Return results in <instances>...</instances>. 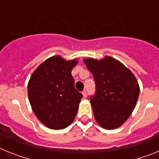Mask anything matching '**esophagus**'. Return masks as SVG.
<instances>
[{
  "mask_svg": "<svg viewBox=\"0 0 159 159\" xmlns=\"http://www.w3.org/2000/svg\"><path fill=\"white\" fill-rule=\"evenodd\" d=\"M82 94H83V96H84V98H86V97H87V92L85 91V90H84V91H83Z\"/></svg>",
  "mask_w": 159,
  "mask_h": 159,
  "instance_id": "esophagus-1",
  "label": "esophagus"
}]
</instances>
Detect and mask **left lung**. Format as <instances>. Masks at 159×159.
<instances>
[{"label": "left lung", "instance_id": "1", "mask_svg": "<svg viewBox=\"0 0 159 159\" xmlns=\"http://www.w3.org/2000/svg\"><path fill=\"white\" fill-rule=\"evenodd\" d=\"M92 73L95 94L90 97L94 116L99 126L112 130L119 127L135 107L139 86L134 74L119 60L111 57L102 60H84Z\"/></svg>", "mask_w": 159, "mask_h": 159}]
</instances>
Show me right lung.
<instances>
[{
    "instance_id": "1",
    "label": "right lung",
    "mask_w": 159,
    "mask_h": 159,
    "mask_svg": "<svg viewBox=\"0 0 159 159\" xmlns=\"http://www.w3.org/2000/svg\"><path fill=\"white\" fill-rule=\"evenodd\" d=\"M78 63L60 56L47 59L33 71L28 95L37 119L50 129L66 128L76 116L83 95L76 91L71 70Z\"/></svg>"
}]
</instances>
